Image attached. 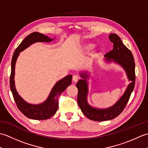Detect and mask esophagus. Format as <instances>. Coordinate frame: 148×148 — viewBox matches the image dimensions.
Listing matches in <instances>:
<instances>
[{"instance_id": "esophagus-1", "label": "esophagus", "mask_w": 148, "mask_h": 148, "mask_svg": "<svg viewBox=\"0 0 148 148\" xmlns=\"http://www.w3.org/2000/svg\"><path fill=\"white\" fill-rule=\"evenodd\" d=\"M79 79V76H77V75H74V76H72V81H73L75 83H76L77 81H78Z\"/></svg>"}]
</instances>
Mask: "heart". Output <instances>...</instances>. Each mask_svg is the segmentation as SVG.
I'll return each instance as SVG.
<instances>
[{
	"label": "heart",
	"instance_id": "obj_1",
	"mask_svg": "<svg viewBox=\"0 0 148 148\" xmlns=\"http://www.w3.org/2000/svg\"><path fill=\"white\" fill-rule=\"evenodd\" d=\"M94 46V44L93 43H86L84 44L83 46V49L85 51H89L91 49H92Z\"/></svg>",
	"mask_w": 148,
	"mask_h": 148
}]
</instances>
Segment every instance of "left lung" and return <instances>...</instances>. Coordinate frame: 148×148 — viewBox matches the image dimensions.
<instances>
[{"label":"left lung","mask_w":148,"mask_h":148,"mask_svg":"<svg viewBox=\"0 0 148 148\" xmlns=\"http://www.w3.org/2000/svg\"><path fill=\"white\" fill-rule=\"evenodd\" d=\"M109 38L113 43V49L104 55L106 58V61L107 62L112 61L121 66L126 72L128 79L131 83L128 84L123 95L114 105L106 109L95 108L90 106L87 101L88 86L86 79L88 77V74L86 72L80 73V76L83 79L79 80L76 84L78 90L77 103L84 116L91 120L97 121L110 120L121 114L133 92L136 81L135 62L132 53L123 45L117 34H111Z\"/></svg>","instance_id":"obj_1"}]
</instances>
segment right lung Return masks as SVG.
<instances>
[{"mask_svg": "<svg viewBox=\"0 0 148 148\" xmlns=\"http://www.w3.org/2000/svg\"><path fill=\"white\" fill-rule=\"evenodd\" d=\"M53 39L49 38L42 34L33 32L25 38L16 49L11 61V72L10 76V88L18 109L27 116L32 119H47L54 115L58 108V96L70 85L72 83V75H68L58 81L53 86L49 95L45 102L40 104L34 105L27 102L19 95L14 84L15 64L19 54L32 44L37 42H51Z\"/></svg>", "mask_w": 148, "mask_h": 148, "instance_id": "add662e5", "label": "right lung"}]
</instances>
